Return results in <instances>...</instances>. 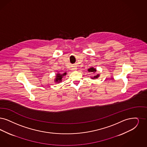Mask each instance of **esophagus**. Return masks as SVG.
<instances>
[{"label": "esophagus", "mask_w": 147, "mask_h": 147, "mask_svg": "<svg viewBox=\"0 0 147 147\" xmlns=\"http://www.w3.org/2000/svg\"><path fill=\"white\" fill-rule=\"evenodd\" d=\"M71 70L72 71H76L77 67H73L72 68H71Z\"/></svg>", "instance_id": "esophagus-1"}]
</instances>
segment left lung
<instances>
[{
  "label": "left lung",
  "mask_w": 147,
  "mask_h": 147,
  "mask_svg": "<svg viewBox=\"0 0 147 147\" xmlns=\"http://www.w3.org/2000/svg\"><path fill=\"white\" fill-rule=\"evenodd\" d=\"M88 71L90 72H92L93 74H95V72H96V68H94L93 67H90V68L88 69ZM99 76H100V74H98L97 75H94V76L90 77V78H91V79L95 80L96 78H98Z\"/></svg>",
  "instance_id": "8db88e82"
}]
</instances>
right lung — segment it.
<instances>
[{
  "label": "right lung",
  "mask_w": 147,
  "mask_h": 147,
  "mask_svg": "<svg viewBox=\"0 0 147 147\" xmlns=\"http://www.w3.org/2000/svg\"><path fill=\"white\" fill-rule=\"evenodd\" d=\"M66 75V72H65L63 74H60V73H57L56 74V76L54 79V82L55 83H59L60 82H62V79L63 77Z\"/></svg>",
  "instance_id": "1"
}]
</instances>
